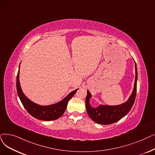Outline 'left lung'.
I'll return each mask as SVG.
<instances>
[{"instance_id":"1","label":"left lung","mask_w":155,"mask_h":155,"mask_svg":"<svg viewBox=\"0 0 155 155\" xmlns=\"http://www.w3.org/2000/svg\"><path fill=\"white\" fill-rule=\"evenodd\" d=\"M135 68L136 78L133 91L127 101L122 104L116 106L101 104L97 107H92L89 103V101L92 95L90 92L87 91V95L85 99V106L87 113L94 122L101 125H110L117 122V121L124 117L129 112L134 101H135L137 92V70L136 62Z\"/></svg>"}]
</instances>
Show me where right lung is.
<instances>
[{"label": "right lung", "instance_id": "right-lung-1", "mask_svg": "<svg viewBox=\"0 0 155 155\" xmlns=\"http://www.w3.org/2000/svg\"><path fill=\"white\" fill-rule=\"evenodd\" d=\"M19 76V68L16 77V89L19 99L22 103L24 107L29 113V114H30L32 117L38 120L50 121L54 120L61 117L66 110L68 101L74 96V94L78 89H77L70 92L63 100L60 101L59 102L56 104L48 106H41L33 103L25 95L21 90V86H20Z\"/></svg>", "mask_w": 155, "mask_h": 155}]
</instances>
